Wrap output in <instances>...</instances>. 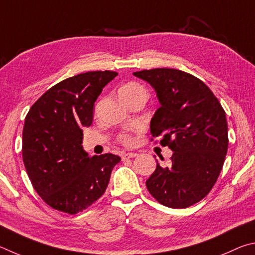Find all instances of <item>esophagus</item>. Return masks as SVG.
<instances>
[{
	"label": "esophagus",
	"mask_w": 255,
	"mask_h": 255,
	"mask_svg": "<svg viewBox=\"0 0 255 255\" xmlns=\"http://www.w3.org/2000/svg\"><path fill=\"white\" fill-rule=\"evenodd\" d=\"M136 153L134 152H128V153H123L122 154V159L125 160V159H130V158H135L136 157Z\"/></svg>",
	"instance_id": "obj_1"
}]
</instances>
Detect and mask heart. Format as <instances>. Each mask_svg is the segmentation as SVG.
I'll list each match as a JSON object with an SVG mask.
<instances>
[{
	"mask_svg": "<svg viewBox=\"0 0 255 255\" xmlns=\"http://www.w3.org/2000/svg\"><path fill=\"white\" fill-rule=\"evenodd\" d=\"M143 92H145L144 89H143V87L140 86L139 84L131 82V83H127V84H124L123 86L120 88V91H119V95H120V98H121V100H124V98L132 97V96L136 95V94H139V93H143ZM120 141L122 142V143L127 144V145H130V144L132 143V139H131V137L128 136V135H125V134H124V135H121V137H120Z\"/></svg>",
	"mask_w": 255,
	"mask_h": 255,
	"instance_id": "b5f03b06",
	"label": "heart"
}]
</instances>
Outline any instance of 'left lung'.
<instances>
[{"instance_id": "8db88e82", "label": "left lung", "mask_w": 255, "mask_h": 255, "mask_svg": "<svg viewBox=\"0 0 255 255\" xmlns=\"http://www.w3.org/2000/svg\"><path fill=\"white\" fill-rule=\"evenodd\" d=\"M133 75L149 83L160 107L151 119L152 136L172 151L170 162L145 181L149 193L170 208H187L212 190L229 146L226 114L206 84L185 71L155 68ZM163 160V159H162Z\"/></svg>"}]
</instances>
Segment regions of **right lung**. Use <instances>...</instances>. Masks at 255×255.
I'll use <instances>...</instances> for the list:
<instances>
[{"label": "right lung", "mask_w": 255, "mask_h": 255, "mask_svg": "<svg viewBox=\"0 0 255 255\" xmlns=\"http://www.w3.org/2000/svg\"><path fill=\"white\" fill-rule=\"evenodd\" d=\"M118 73L88 71L58 83L31 107L22 132V158L34 190L44 203L70 215L105 193L121 161L105 153L89 157L83 128L91 127L97 97Z\"/></svg>", "instance_id": "add662e5"}]
</instances>
